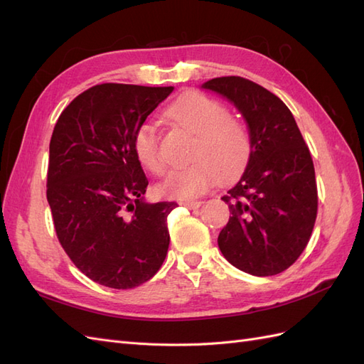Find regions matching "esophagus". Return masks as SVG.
<instances>
[{
  "label": "esophagus",
  "instance_id": "1",
  "mask_svg": "<svg viewBox=\"0 0 364 364\" xmlns=\"http://www.w3.org/2000/svg\"><path fill=\"white\" fill-rule=\"evenodd\" d=\"M179 205L188 208V209H197L202 205V202H199V200H185V202H181Z\"/></svg>",
  "mask_w": 364,
  "mask_h": 364
}]
</instances>
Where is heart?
<instances>
[{
    "instance_id": "1",
    "label": "heart",
    "mask_w": 364,
    "mask_h": 364,
    "mask_svg": "<svg viewBox=\"0 0 364 364\" xmlns=\"http://www.w3.org/2000/svg\"><path fill=\"white\" fill-rule=\"evenodd\" d=\"M167 117L196 135L190 151L191 164L174 170L159 185L171 199H193L206 193L220 178L232 181L245 171L250 158L252 141L246 123L229 114L228 107L199 91H188L168 106ZM141 165L153 174L167 171L159 153L158 132L151 123H142L134 139Z\"/></svg>"
}]
</instances>
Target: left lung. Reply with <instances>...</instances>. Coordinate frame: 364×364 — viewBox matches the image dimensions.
Returning <instances> with one entry per match:
<instances>
[{"label":"left lung","instance_id":"1","mask_svg":"<svg viewBox=\"0 0 364 364\" xmlns=\"http://www.w3.org/2000/svg\"><path fill=\"white\" fill-rule=\"evenodd\" d=\"M245 117L252 151L238 183L222 197L230 217L218 235L223 257L255 277L287 270L310 241L317 185L310 150L279 97L243 77L208 80Z\"/></svg>","mask_w":364,"mask_h":364}]
</instances>
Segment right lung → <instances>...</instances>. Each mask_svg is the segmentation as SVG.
Returning a JSON list of instances; mask_svg holds the SVG:
<instances>
[{
  "instance_id": "add662e5",
  "label": "right lung",
  "mask_w": 364,
  "mask_h": 364,
  "mask_svg": "<svg viewBox=\"0 0 364 364\" xmlns=\"http://www.w3.org/2000/svg\"><path fill=\"white\" fill-rule=\"evenodd\" d=\"M173 86L103 83L63 109L50 141L47 200L74 266L105 287H138L161 269L176 202L147 203L138 127Z\"/></svg>"
}]
</instances>
